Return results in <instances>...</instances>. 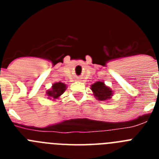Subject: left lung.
<instances>
[{"mask_svg":"<svg viewBox=\"0 0 159 159\" xmlns=\"http://www.w3.org/2000/svg\"><path fill=\"white\" fill-rule=\"evenodd\" d=\"M94 95L100 101L107 100L112 96V91L102 82H96L92 85Z\"/></svg>","mask_w":159,"mask_h":159,"instance_id":"left-lung-1","label":"left lung"}]
</instances>
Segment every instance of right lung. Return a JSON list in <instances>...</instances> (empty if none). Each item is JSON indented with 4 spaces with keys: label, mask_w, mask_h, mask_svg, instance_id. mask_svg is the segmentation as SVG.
I'll return each mask as SVG.
<instances>
[{
    "label": "right lung",
    "mask_w": 159,
    "mask_h": 159,
    "mask_svg": "<svg viewBox=\"0 0 159 159\" xmlns=\"http://www.w3.org/2000/svg\"><path fill=\"white\" fill-rule=\"evenodd\" d=\"M66 90V85L63 83H56L52 85V90L48 91L47 95L50 97H52L53 99H57L59 96L62 95Z\"/></svg>",
    "instance_id": "obj_1"
}]
</instances>
